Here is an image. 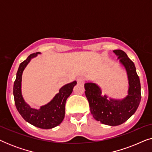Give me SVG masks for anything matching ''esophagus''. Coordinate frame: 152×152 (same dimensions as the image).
I'll return each instance as SVG.
<instances>
[{"instance_id":"1","label":"esophagus","mask_w":152,"mask_h":152,"mask_svg":"<svg viewBox=\"0 0 152 152\" xmlns=\"http://www.w3.org/2000/svg\"><path fill=\"white\" fill-rule=\"evenodd\" d=\"M77 82L79 84H84L85 82V78L83 77H80L77 79Z\"/></svg>"}]
</instances>
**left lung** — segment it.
<instances>
[{
    "instance_id": "1",
    "label": "left lung",
    "mask_w": 152,
    "mask_h": 152,
    "mask_svg": "<svg viewBox=\"0 0 152 152\" xmlns=\"http://www.w3.org/2000/svg\"><path fill=\"white\" fill-rule=\"evenodd\" d=\"M113 52L127 74L128 95L122 99L109 97L104 95L98 85L93 82L86 83L84 88L93 118L104 124L118 126L132 117L138 109L141 99V87L134 62L121 50Z\"/></svg>"
}]
</instances>
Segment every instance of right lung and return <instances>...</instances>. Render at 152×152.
<instances>
[{"mask_svg":"<svg viewBox=\"0 0 152 152\" xmlns=\"http://www.w3.org/2000/svg\"><path fill=\"white\" fill-rule=\"evenodd\" d=\"M39 54L41 53L31 54L20 64L16 73V80L14 83L13 94L16 109L26 122L38 128L49 129L58 126L63 121L65 116L66 99L72 93L77 82L74 81L62 86L59 89V92L47 104L41 106L39 109H33L25 101L22 95V75L31 59L36 57Z\"/></svg>","mask_w":152,"mask_h":152,"instance_id":"add662e5","label":"right lung"}]
</instances>
